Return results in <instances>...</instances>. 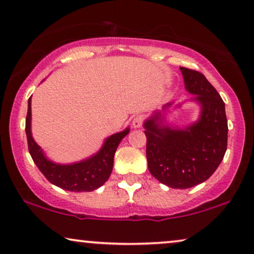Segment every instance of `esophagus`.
<instances>
[{"label": "esophagus", "instance_id": "34e87169", "mask_svg": "<svg viewBox=\"0 0 254 254\" xmlns=\"http://www.w3.org/2000/svg\"><path fill=\"white\" fill-rule=\"evenodd\" d=\"M144 122H145V116L143 114H138V115H136V116L133 117V120H132V127H140L141 125L144 124Z\"/></svg>", "mask_w": 254, "mask_h": 254}]
</instances>
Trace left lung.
<instances>
[{
  "label": "left lung",
  "mask_w": 254,
  "mask_h": 254,
  "mask_svg": "<svg viewBox=\"0 0 254 254\" xmlns=\"http://www.w3.org/2000/svg\"><path fill=\"white\" fill-rule=\"evenodd\" d=\"M180 69L186 89L196 94L202 106L200 120L185 130H172L159 125L161 114L157 113L144 127L150 173L168 187L186 189L208 180L217 170L228 146V120L225 104L207 77L197 70Z\"/></svg>",
  "instance_id": "1"
}]
</instances>
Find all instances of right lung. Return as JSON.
<instances>
[{"mask_svg": "<svg viewBox=\"0 0 254 254\" xmlns=\"http://www.w3.org/2000/svg\"><path fill=\"white\" fill-rule=\"evenodd\" d=\"M31 97L29 99L25 120V132L29 152L39 171L51 184L69 191H93L109 179L114 166V155L118 144L129 133V129L110 136L103 147L94 157L72 165H58L47 160L42 150L33 140L31 129Z\"/></svg>", "mask_w": 254, "mask_h": 254, "instance_id": "obj_1", "label": "right lung"}]
</instances>
